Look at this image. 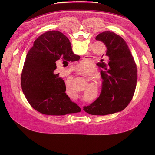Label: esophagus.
<instances>
[{"mask_svg":"<svg viewBox=\"0 0 155 155\" xmlns=\"http://www.w3.org/2000/svg\"><path fill=\"white\" fill-rule=\"evenodd\" d=\"M83 75H84V74H83ZM82 110H83V109H82Z\"/></svg>","mask_w":155,"mask_h":155,"instance_id":"obj_1","label":"esophagus"}]
</instances>
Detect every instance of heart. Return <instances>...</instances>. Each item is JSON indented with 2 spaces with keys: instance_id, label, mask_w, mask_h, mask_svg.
Masks as SVG:
<instances>
[{
  "instance_id": "b5f03b06",
  "label": "heart",
  "mask_w": 155,
  "mask_h": 155,
  "mask_svg": "<svg viewBox=\"0 0 155 155\" xmlns=\"http://www.w3.org/2000/svg\"><path fill=\"white\" fill-rule=\"evenodd\" d=\"M87 68H88V66H87V64H86L85 61L81 62L80 63L77 64L75 66V70H77L78 71H84V70H87ZM88 74L91 75V72H89ZM80 75H82V74H80ZM66 89H67V92L70 91V86H69V85L68 86V85H67ZM85 99L87 100V98H85Z\"/></svg>"
}]
</instances>
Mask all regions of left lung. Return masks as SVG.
Returning a JSON list of instances; mask_svg holds the SVG:
<instances>
[{"instance_id":"obj_1","label":"left lung","mask_w":155,"mask_h":155,"mask_svg":"<svg viewBox=\"0 0 155 155\" xmlns=\"http://www.w3.org/2000/svg\"><path fill=\"white\" fill-rule=\"evenodd\" d=\"M106 46L108 63L97 64L104 80L99 97L83 107L91 115L105 116L124 110L131 101L137 84V67L131 52L120 36L105 31L95 38Z\"/></svg>"}]
</instances>
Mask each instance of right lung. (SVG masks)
Instances as JSON below:
<instances>
[{
    "mask_svg": "<svg viewBox=\"0 0 155 155\" xmlns=\"http://www.w3.org/2000/svg\"><path fill=\"white\" fill-rule=\"evenodd\" d=\"M80 59L62 32L49 31L40 35L28 51L21 74L23 94L32 107L49 116H63L81 111L67 95L64 80L55 74L56 61Z\"/></svg>",
    "mask_w": 155,
    "mask_h": 155,
    "instance_id": "add662e5",
    "label": "right lung"
}]
</instances>
